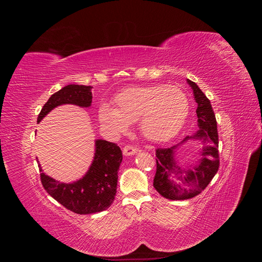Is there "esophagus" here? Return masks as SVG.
I'll list each match as a JSON object with an SVG mask.
<instances>
[{"mask_svg":"<svg viewBox=\"0 0 262 262\" xmlns=\"http://www.w3.org/2000/svg\"><path fill=\"white\" fill-rule=\"evenodd\" d=\"M139 152V149L137 147H134L132 145H126L123 147V154L125 156H130V155H134Z\"/></svg>","mask_w":262,"mask_h":262,"instance_id":"obj_1","label":"esophagus"}]
</instances>
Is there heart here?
<instances>
[{
	"label": "heart",
	"instance_id": "heart-1",
	"mask_svg": "<svg viewBox=\"0 0 262 262\" xmlns=\"http://www.w3.org/2000/svg\"><path fill=\"white\" fill-rule=\"evenodd\" d=\"M115 108L102 104L98 110L101 125L114 134L126 131L140 120V130L150 141H165L180 130L189 114L187 95L178 87L134 86L119 93Z\"/></svg>",
	"mask_w": 262,
	"mask_h": 262
}]
</instances>
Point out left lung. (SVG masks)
<instances>
[{
  "label": "left lung",
  "mask_w": 262,
  "mask_h": 262,
  "mask_svg": "<svg viewBox=\"0 0 262 262\" xmlns=\"http://www.w3.org/2000/svg\"><path fill=\"white\" fill-rule=\"evenodd\" d=\"M191 86L198 104L196 116L199 130L186 137L180 143L167 148L156 149V172L153 186L156 191L169 200H187L200 194L215 176L220 167L219 134L215 115L211 102L194 82L187 80ZM189 139L201 141L203 158L193 168L181 170L176 163V149Z\"/></svg>",
  "instance_id": "obj_1"
}]
</instances>
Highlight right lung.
<instances>
[{"instance_id":"obj_1","label":"right lung","mask_w":262,"mask_h":262,"mask_svg":"<svg viewBox=\"0 0 262 262\" xmlns=\"http://www.w3.org/2000/svg\"><path fill=\"white\" fill-rule=\"evenodd\" d=\"M92 86L71 84L51 95L43 105L37 122L60 105L72 104L90 107ZM95 156L86 175L72 184H63L47 176L40 168V179L45 190L63 207L77 214H92L108 209L117 192L119 166L122 152L116 143L105 140L95 142ZM40 167V165H39Z\"/></svg>"}]
</instances>
